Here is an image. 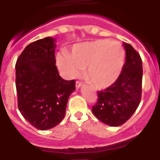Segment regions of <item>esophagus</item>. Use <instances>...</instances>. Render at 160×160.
Segmentation results:
<instances>
[{
  "mask_svg": "<svg viewBox=\"0 0 160 160\" xmlns=\"http://www.w3.org/2000/svg\"><path fill=\"white\" fill-rule=\"evenodd\" d=\"M83 85V83L82 82H79V81H77L76 82V88H79V87H81Z\"/></svg>",
  "mask_w": 160,
  "mask_h": 160,
  "instance_id": "esophagus-1",
  "label": "esophagus"
}]
</instances>
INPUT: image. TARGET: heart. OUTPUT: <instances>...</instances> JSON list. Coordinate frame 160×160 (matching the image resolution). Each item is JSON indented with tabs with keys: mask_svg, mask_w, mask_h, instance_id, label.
Here are the masks:
<instances>
[{
	"mask_svg": "<svg viewBox=\"0 0 160 160\" xmlns=\"http://www.w3.org/2000/svg\"><path fill=\"white\" fill-rule=\"evenodd\" d=\"M125 49L121 44L109 39H98L77 44L71 53L58 55L59 69L68 78H75L87 67L86 74L97 88H107L116 81L125 62Z\"/></svg>",
	"mask_w": 160,
	"mask_h": 160,
	"instance_id": "1",
	"label": "heart"
}]
</instances>
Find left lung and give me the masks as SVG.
<instances>
[{"instance_id":"8db88e82","label":"left lung","mask_w":160,"mask_h":160,"mask_svg":"<svg viewBox=\"0 0 160 160\" xmlns=\"http://www.w3.org/2000/svg\"><path fill=\"white\" fill-rule=\"evenodd\" d=\"M126 62L119 77L111 86L98 91L92 112L102 122L118 127L135 112L142 97V64L140 55L130 44L123 43Z\"/></svg>"}]
</instances>
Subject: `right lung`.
Here are the masks:
<instances>
[{
	"label": "right lung",
	"instance_id": "1",
	"mask_svg": "<svg viewBox=\"0 0 160 160\" xmlns=\"http://www.w3.org/2000/svg\"><path fill=\"white\" fill-rule=\"evenodd\" d=\"M55 39L45 38L25 48L17 60L18 106L24 118L38 130L62 122L75 80H65L56 66Z\"/></svg>",
	"mask_w": 160,
	"mask_h": 160
}]
</instances>
